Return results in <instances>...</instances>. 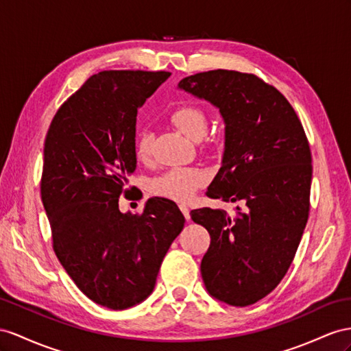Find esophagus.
<instances>
[{
  "label": "esophagus",
  "instance_id": "1",
  "mask_svg": "<svg viewBox=\"0 0 351 351\" xmlns=\"http://www.w3.org/2000/svg\"><path fill=\"white\" fill-rule=\"evenodd\" d=\"M179 209H181V212L184 213V217H185V219L186 221H190V209H188V206L186 204H179Z\"/></svg>",
  "mask_w": 351,
  "mask_h": 351
}]
</instances>
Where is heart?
<instances>
[{"label": "heart", "mask_w": 351, "mask_h": 351, "mask_svg": "<svg viewBox=\"0 0 351 351\" xmlns=\"http://www.w3.org/2000/svg\"><path fill=\"white\" fill-rule=\"evenodd\" d=\"M169 120L190 139H202L208 130V112L199 104L191 101L179 102L169 114ZM152 134L142 132L136 139V156L139 160H147L151 156ZM209 175L206 170L194 166L172 167L165 173L154 178L149 184V191L175 202H186L195 191L208 182Z\"/></svg>", "instance_id": "b5f03b06"}]
</instances>
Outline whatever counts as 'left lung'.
I'll return each mask as SVG.
<instances>
[{
	"mask_svg": "<svg viewBox=\"0 0 351 351\" xmlns=\"http://www.w3.org/2000/svg\"><path fill=\"white\" fill-rule=\"evenodd\" d=\"M178 87L219 108L226 123L222 166L206 195L243 206L234 217L195 209L191 219L210 234L200 265L206 289L246 307L280 283L298 249L310 210L308 139L287 99L254 74L215 69Z\"/></svg>",
	"mask_w": 351,
	"mask_h": 351,
	"instance_id": "1",
	"label": "left lung"
}]
</instances>
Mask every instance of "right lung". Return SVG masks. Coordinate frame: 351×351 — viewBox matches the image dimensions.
<instances>
[{
    "label": "right lung",
    "mask_w": 351,
    "mask_h": 351,
    "mask_svg": "<svg viewBox=\"0 0 351 351\" xmlns=\"http://www.w3.org/2000/svg\"><path fill=\"white\" fill-rule=\"evenodd\" d=\"M166 71H102L62 104L44 142L41 200L53 250L87 298L111 310L142 302L185 218L167 199L121 213L136 169V114ZM133 190V188H132Z\"/></svg>",
    "instance_id": "obj_1"
}]
</instances>
